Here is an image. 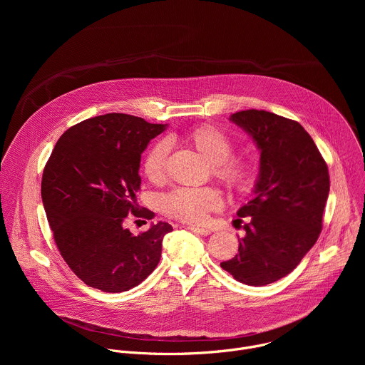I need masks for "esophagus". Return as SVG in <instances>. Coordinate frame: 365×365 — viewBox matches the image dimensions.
I'll list each match as a JSON object with an SVG mask.
<instances>
[{"label":"esophagus","mask_w":365,"mask_h":365,"mask_svg":"<svg viewBox=\"0 0 365 365\" xmlns=\"http://www.w3.org/2000/svg\"><path fill=\"white\" fill-rule=\"evenodd\" d=\"M186 230H190L199 235H210L211 234V230L210 228H199V227H193V225H186L185 227Z\"/></svg>","instance_id":"esophagus-1"}]
</instances>
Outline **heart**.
I'll return each instance as SVG.
<instances>
[{
	"instance_id": "b5f03b06",
	"label": "heart",
	"mask_w": 365,
	"mask_h": 365,
	"mask_svg": "<svg viewBox=\"0 0 365 365\" xmlns=\"http://www.w3.org/2000/svg\"><path fill=\"white\" fill-rule=\"evenodd\" d=\"M190 143L203 158L212 163V173L237 190L248 189L254 180L252 165L240 158H231L232 143L230 137L211 125H202L189 134ZM169 141L155 143L145 154L143 170L151 182H162L166 178V160ZM222 205V195L218 189L205 187H176L163 197L165 212L187 224L202 222L207 212Z\"/></svg>"
}]
</instances>
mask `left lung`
Segmentation results:
<instances>
[{
    "instance_id": "left-lung-1",
    "label": "left lung",
    "mask_w": 365,
    "mask_h": 365,
    "mask_svg": "<svg viewBox=\"0 0 365 365\" xmlns=\"http://www.w3.org/2000/svg\"><path fill=\"white\" fill-rule=\"evenodd\" d=\"M230 120L259 148V173L254 197L237 212L248 220L238 254L221 267L240 283L266 286L292 273L315 245L329 195L328 166L297 121L263 110Z\"/></svg>"
}]
</instances>
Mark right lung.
Wrapping results in <instances>:
<instances>
[{"label": "right lung", "mask_w": 365, "mask_h": 365, "mask_svg": "<svg viewBox=\"0 0 365 365\" xmlns=\"http://www.w3.org/2000/svg\"><path fill=\"white\" fill-rule=\"evenodd\" d=\"M165 130L134 115L106 114L66 130L50 154L41 178L47 221L66 264L89 287L130 290L160 262L172 225L160 221L135 237L123 224L130 214L154 217L135 200L138 169L150 140Z\"/></svg>", "instance_id": "1"}]
</instances>
